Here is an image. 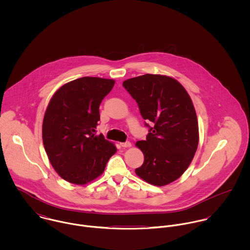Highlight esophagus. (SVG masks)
Segmentation results:
<instances>
[{
  "label": "esophagus",
  "instance_id": "1",
  "mask_svg": "<svg viewBox=\"0 0 250 250\" xmlns=\"http://www.w3.org/2000/svg\"><path fill=\"white\" fill-rule=\"evenodd\" d=\"M120 146L123 147V148H128V147H131L132 144H131V143H129V142H126V143H120Z\"/></svg>",
  "mask_w": 250,
  "mask_h": 250
}]
</instances>
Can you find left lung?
I'll use <instances>...</instances> for the list:
<instances>
[{"label": "left lung", "instance_id": "obj_1", "mask_svg": "<svg viewBox=\"0 0 250 250\" xmlns=\"http://www.w3.org/2000/svg\"><path fill=\"white\" fill-rule=\"evenodd\" d=\"M123 86L137 101L143 119L154 125L146 141L136 143L144 155L136 174L153 186H167L183 175L197 150L192 101L177 80L166 75L145 74L124 81Z\"/></svg>", "mask_w": 250, "mask_h": 250}]
</instances>
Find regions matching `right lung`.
Masks as SVG:
<instances>
[{
	"label": "right lung",
	"instance_id": "1",
	"mask_svg": "<svg viewBox=\"0 0 250 250\" xmlns=\"http://www.w3.org/2000/svg\"><path fill=\"white\" fill-rule=\"evenodd\" d=\"M115 81L83 77L62 85L52 96L42 123V141L56 172L75 185L103 174L115 154L114 143L96 135L99 106Z\"/></svg>",
	"mask_w": 250,
	"mask_h": 250
}]
</instances>
